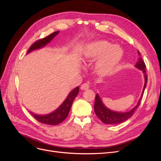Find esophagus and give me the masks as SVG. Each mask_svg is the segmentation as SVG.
<instances>
[{
	"mask_svg": "<svg viewBox=\"0 0 161 161\" xmlns=\"http://www.w3.org/2000/svg\"><path fill=\"white\" fill-rule=\"evenodd\" d=\"M89 86H89V85L88 83H83V84L81 85L80 89L82 90H86V89H88L89 88Z\"/></svg>",
	"mask_w": 161,
	"mask_h": 161,
	"instance_id": "esophagus-1",
	"label": "esophagus"
}]
</instances>
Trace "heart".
Returning a JSON list of instances; mask_svg holds the SVG:
<instances>
[{"instance_id":"1","label":"heart","mask_w":161,"mask_h":161,"mask_svg":"<svg viewBox=\"0 0 161 161\" xmlns=\"http://www.w3.org/2000/svg\"><path fill=\"white\" fill-rule=\"evenodd\" d=\"M122 55L123 52L120 47L113 46L105 40L90 43L85 51V56L87 59L96 60L99 58L95 64V72L103 76L111 75L114 71Z\"/></svg>"}]
</instances>
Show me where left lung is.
<instances>
[{
    "mask_svg": "<svg viewBox=\"0 0 161 161\" xmlns=\"http://www.w3.org/2000/svg\"><path fill=\"white\" fill-rule=\"evenodd\" d=\"M138 53L139 56H140L139 51H138ZM136 66L140 70H142L143 71L144 74V77H145V83H144V89H143V92H142V97H141L140 99L138 101V104L136 105L135 108H134L132 109L128 112H125V113H118V112L113 111L107 108L103 104V103H102L99 95L97 94L95 97L94 110L97 116L98 117L103 123L106 124H110V125L118 124L120 123H122L125 120H127L128 119L131 118V115H133L134 112L136 111V109L138 108V107L140 103L141 99H142V97L143 96V93H144V89L146 88V86H147L148 78L147 75V71H146L147 66H146L145 63L141 57L138 58V61L136 64Z\"/></svg>",
    "mask_w": 161,
    "mask_h": 161,
    "instance_id": "8db88e82",
    "label": "left lung"
}]
</instances>
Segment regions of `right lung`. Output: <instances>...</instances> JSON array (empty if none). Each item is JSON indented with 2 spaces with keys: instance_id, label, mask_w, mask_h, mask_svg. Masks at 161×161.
<instances>
[{
  "instance_id": "1",
  "label": "right lung",
  "mask_w": 161,
  "mask_h": 161,
  "mask_svg": "<svg viewBox=\"0 0 161 161\" xmlns=\"http://www.w3.org/2000/svg\"><path fill=\"white\" fill-rule=\"evenodd\" d=\"M59 32V31H55L48 36L44 38L40 39V40L34 42L30 46L27 53L30 52L31 51H33L34 50L39 49V48L46 46L47 43H49ZM79 86H77L75 89H73L70 92L69 96L67 97L66 100L63 102V103L55 111H53V113L50 114H47L46 115H38L32 113L31 114L33 118L40 123L52 125L59 124L67 118L68 115L69 114L70 109L71 108L72 104L73 103V101H74L75 97L77 96L78 93H79Z\"/></svg>"
}]
</instances>
